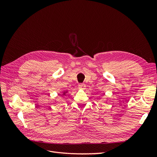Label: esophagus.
I'll return each instance as SVG.
<instances>
[{
    "label": "esophagus",
    "mask_w": 157,
    "mask_h": 157,
    "mask_svg": "<svg viewBox=\"0 0 157 157\" xmlns=\"http://www.w3.org/2000/svg\"><path fill=\"white\" fill-rule=\"evenodd\" d=\"M78 87L79 89L84 90V89H85V88H86V85H85V84H84V83H81V84H79L78 85Z\"/></svg>",
    "instance_id": "34e87169"
}]
</instances>
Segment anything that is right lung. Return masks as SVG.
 I'll list each match as a JSON object with an SVG mask.
<instances>
[{
	"instance_id": "obj_1",
	"label": "right lung",
	"mask_w": 157,
	"mask_h": 157,
	"mask_svg": "<svg viewBox=\"0 0 157 157\" xmlns=\"http://www.w3.org/2000/svg\"><path fill=\"white\" fill-rule=\"evenodd\" d=\"M67 91H65V92H63V94H62L63 96H65V95L66 94H67Z\"/></svg>"
}]
</instances>
